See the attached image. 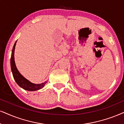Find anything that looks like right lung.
<instances>
[{
    "label": "right lung",
    "instance_id": "add662e5",
    "mask_svg": "<svg viewBox=\"0 0 124 124\" xmlns=\"http://www.w3.org/2000/svg\"><path fill=\"white\" fill-rule=\"evenodd\" d=\"M17 41L15 43L14 47H13L12 51V54H11V70H12L13 77L14 78L18 85L21 88L24 89V90L30 91H37L39 90V89L42 88L45 85L46 82H44L41 84H34L31 83L27 79L25 78L24 77H23L21 75L20 73L17 70L16 66L15 65V59H14V52H15V46Z\"/></svg>",
    "mask_w": 124,
    "mask_h": 124
}]
</instances>
